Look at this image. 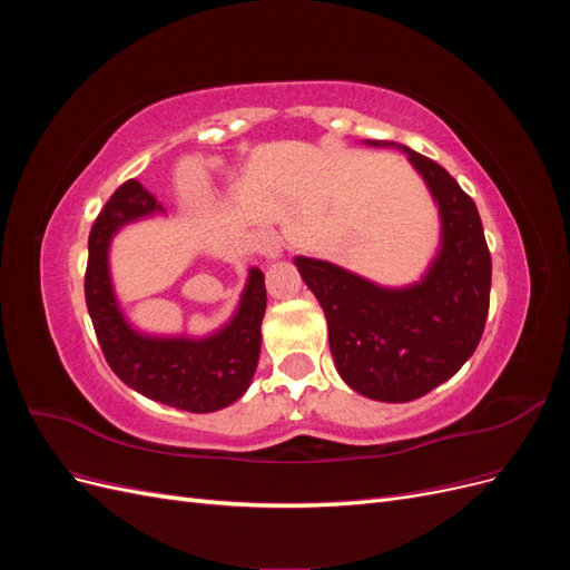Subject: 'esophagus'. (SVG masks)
Returning a JSON list of instances; mask_svg holds the SVG:
<instances>
[{"label": "esophagus", "instance_id": "esophagus-1", "mask_svg": "<svg viewBox=\"0 0 570 570\" xmlns=\"http://www.w3.org/2000/svg\"><path fill=\"white\" fill-rule=\"evenodd\" d=\"M254 247L262 252L268 262H273V258H278L281 254H283V243H281V237L275 235V233H271V230H262V233H256L254 235Z\"/></svg>", "mask_w": 570, "mask_h": 570}]
</instances>
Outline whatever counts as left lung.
Here are the masks:
<instances>
[{
    "label": "left lung",
    "mask_w": 570,
    "mask_h": 570,
    "mask_svg": "<svg viewBox=\"0 0 570 570\" xmlns=\"http://www.w3.org/2000/svg\"><path fill=\"white\" fill-rule=\"evenodd\" d=\"M423 180L440 220L438 247L416 281L381 285L350 268L297 254L325 321L340 377L375 402L404 404L442 385L478 347L490 308L492 258L473 199L423 154L387 140Z\"/></svg>",
    "instance_id": "8db88e82"
}]
</instances>
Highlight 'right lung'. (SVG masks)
Instances as JSON below:
<instances>
[{
	"label": "right lung",
	"instance_id": "1",
	"mask_svg": "<svg viewBox=\"0 0 570 570\" xmlns=\"http://www.w3.org/2000/svg\"><path fill=\"white\" fill-rule=\"evenodd\" d=\"M168 216L147 189L128 180L97 216L88 239L85 302L111 371L135 392L189 413H212L235 404L249 385L262 352L266 314L264 271L252 266L235 312L206 335L149 333L135 325L111 275L114 237L132 223Z\"/></svg>",
	"mask_w": 570,
	"mask_h": 570
}]
</instances>
